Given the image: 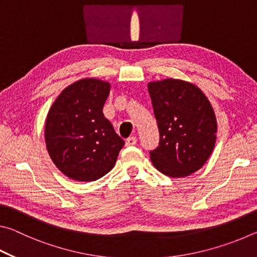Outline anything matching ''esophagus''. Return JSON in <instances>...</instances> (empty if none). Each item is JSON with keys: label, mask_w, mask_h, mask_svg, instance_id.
Here are the masks:
<instances>
[{"label": "esophagus", "mask_w": 257, "mask_h": 257, "mask_svg": "<svg viewBox=\"0 0 257 257\" xmlns=\"http://www.w3.org/2000/svg\"><path fill=\"white\" fill-rule=\"evenodd\" d=\"M137 144V138L136 137H129L127 141H125V146H134Z\"/></svg>", "instance_id": "obj_1"}]
</instances>
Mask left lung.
<instances>
[{"label":"left lung","mask_w":257,"mask_h":257,"mask_svg":"<svg viewBox=\"0 0 257 257\" xmlns=\"http://www.w3.org/2000/svg\"><path fill=\"white\" fill-rule=\"evenodd\" d=\"M149 93L160 132L151 161L163 175L188 177L198 171L214 150L215 113L201 88L181 79L149 82Z\"/></svg>","instance_id":"1"}]
</instances>
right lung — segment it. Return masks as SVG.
Listing matches in <instances>:
<instances>
[{
	"label": "right lung",
	"mask_w": 257,
	"mask_h": 257,
	"mask_svg": "<svg viewBox=\"0 0 257 257\" xmlns=\"http://www.w3.org/2000/svg\"><path fill=\"white\" fill-rule=\"evenodd\" d=\"M111 84L82 78L66 87L52 104L45 121V144L64 176L95 181L110 172L124 145L103 114Z\"/></svg>",
	"instance_id": "right-lung-1"
}]
</instances>
